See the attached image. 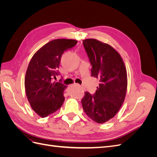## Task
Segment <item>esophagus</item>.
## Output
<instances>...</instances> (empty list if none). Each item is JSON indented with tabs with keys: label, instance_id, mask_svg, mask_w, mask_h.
<instances>
[{
	"label": "esophagus",
	"instance_id": "1",
	"mask_svg": "<svg viewBox=\"0 0 157 157\" xmlns=\"http://www.w3.org/2000/svg\"><path fill=\"white\" fill-rule=\"evenodd\" d=\"M76 86H78V87H80V85L79 84H76Z\"/></svg>",
	"mask_w": 157,
	"mask_h": 157
}]
</instances>
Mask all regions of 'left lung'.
Returning a JSON list of instances; mask_svg holds the SVG:
<instances>
[{"instance_id": "obj_1", "label": "left lung", "mask_w": 157, "mask_h": 157, "mask_svg": "<svg viewBox=\"0 0 157 157\" xmlns=\"http://www.w3.org/2000/svg\"><path fill=\"white\" fill-rule=\"evenodd\" d=\"M92 65V77L99 86L94 95L85 92L81 103L86 115L99 124L106 122L119 111L127 90V73L120 54L112 46L96 39L82 40Z\"/></svg>"}]
</instances>
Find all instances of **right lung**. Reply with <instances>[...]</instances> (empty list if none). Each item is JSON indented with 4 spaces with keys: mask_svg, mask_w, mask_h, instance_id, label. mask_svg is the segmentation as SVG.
<instances>
[{
    "mask_svg": "<svg viewBox=\"0 0 157 157\" xmlns=\"http://www.w3.org/2000/svg\"><path fill=\"white\" fill-rule=\"evenodd\" d=\"M77 43L72 39H55L48 42L33 56L25 78L26 96L37 115L44 118L54 113L63 105L64 90L67 86L54 82L59 75L58 69L64 52Z\"/></svg>",
    "mask_w": 157,
    "mask_h": 157,
    "instance_id": "1",
    "label": "right lung"
}]
</instances>
